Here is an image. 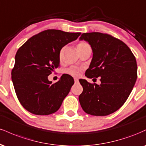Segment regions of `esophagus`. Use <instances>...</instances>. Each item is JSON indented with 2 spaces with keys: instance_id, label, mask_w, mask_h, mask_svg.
I'll list each match as a JSON object with an SVG mask.
<instances>
[{
  "instance_id": "obj_1",
  "label": "esophagus",
  "mask_w": 146,
  "mask_h": 146,
  "mask_svg": "<svg viewBox=\"0 0 146 146\" xmlns=\"http://www.w3.org/2000/svg\"><path fill=\"white\" fill-rule=\"evenodd\" d=\"M74 81H75V83H78V79L76 78H74Z\"/></svg>"
}]
</instances>
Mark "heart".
<instances>
[{
  "label": "heart",
  "mask_w": 146,
  "mask_h": 146,
  "mask_svg": "<svg viewBox=\"0 0 146 146\" xmlns=\"http://www.w3.org/2000/svg\"><path fill=\"white\" fill-rule=\"evenodd\" d=\"M86 47H90V45L86 42H80V43H78V44L77 45V49L79 51L80 50L82 49V48H86ZM60 59H61L62 57V51L60 52ZM80 71H81V69L80 68L76 67V66H71L67 69L66 70V73H68V74L73 75V76H78V75H80Z\"/></svg>",
  "instance_id": "obj_1"
}]
</instances>
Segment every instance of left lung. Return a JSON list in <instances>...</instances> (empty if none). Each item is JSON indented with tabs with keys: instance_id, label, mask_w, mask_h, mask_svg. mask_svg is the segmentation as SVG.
<instances>
[{
	"instance_id": "obj_1",
	"label": "left lung",
	"mask_w": 146,
	"mask_h": 146,
	"mask_svg": "<svg viewBox=\"0 0 146 146\" xmlns=\"http://www.w3.org/2000/svg\"><path fill=\"white\" fill-rule=\"evenodd\" d=\"M80 40L88 42L93 58L85 75L100 77L101 84L80 80L83 91L79 101L84 111L95 116H106L117 111L131 93L137 78L135 57L120 40L99 32L84 33Z\"/></svg>"
}]
</instances>
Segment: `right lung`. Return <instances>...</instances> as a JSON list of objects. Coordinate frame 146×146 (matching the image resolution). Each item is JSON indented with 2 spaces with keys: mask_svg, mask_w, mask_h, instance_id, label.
I'll use <instances>...</instances> for the list:
<instances>
[{
  "mask_svg": "<svg viewBox=\"0 0 146 146\" xmlns=\"http://www.w3.org/2000/svg\"><path fill=\"white\" fill-rule=\"evenodd\" d=\"M81 33L47 29L30 38L18 48L15 56L11 80L21 105L30 113L48 115L60 108L74 80L63 74L52 84L48 76L60 66V52Z\"/></svg>",
  "mask_w": 146,
  "mask_h": 146,
  "instance_id": "add662e5",
  "label": "right lung"
}]
</instances>
